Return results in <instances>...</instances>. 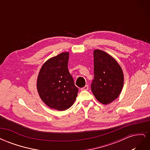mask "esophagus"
I'll list each match as a JSON object with an SVG mask.
<instances>
[{
	"label": "esophagus",
	"mask_w": 150,
	"mask_h": 150,
	"mask_svg": "<svg viewBox=\"0 0 150 150\" xmlns=\"http://www.w3.org/2000/svg\"><path fill=\"white\" fill-rule=\"evenodd\" d=\"M88 88H89L88 85H86L84 87L82 88L81 89V91H86V90H88Z\"/></svg>",
	"instance_id": "esophagus-1"
}]
</instances>
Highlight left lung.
<instances>
[{"instance_id": "8db88e82", "label": "left lung", "mask_w": 150, "mask_h": 150, "mask_svg": "<svg viewBox=\"0 0 150 150\" xmlns=\"http://www.w3.org/2000/svg\"><path fill=\"white\" fill-rule=\"evenodd\" d=\"M94 75L91 89L98 101L108 104L117 99L123 87L124 76L115 59L101 50H94Z\"/></svg>"}]
</instances>
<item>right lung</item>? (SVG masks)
Wrapping results in <instances>:
<instances>
[{"label":"right lung","mask_w":150,"mask_h":150,"mask_svg":"<svg viewBox=\"0 0 150 150\" xmlns=\"http://www.w3.org/2000/svg\"><path fill=\"white\" fill-rule=\"evenodd\" d=\"M69 52L49 59L38 75L37 89L42 101L52 109L64 111L74 104L78 88L67 68Z\"/></svg>","instance_id":"add662e5"}]
</instances>
